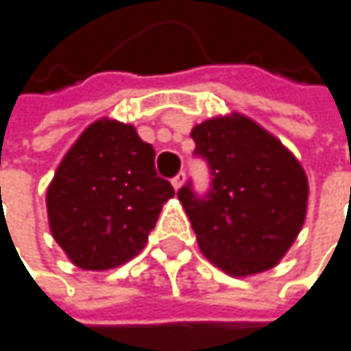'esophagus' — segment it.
Returning <instances> with one entry per match:
<instances>
[{"label": "esophagus", "mask_w": 351, "mask_h": 351, "mask_svg": "<svg viewBox=\"0 0 351 351\" xmlns=\"http://www.w3.org/2000/svg\"><path fill=\"white\" fill-rule=\"evenodd\" d=\"M185 179H187V174H185V172L181 170V172L177 174V177L172 179V187H174V189H181V187L185 185Z\"/></svg>", "instance_id": "1"}]
</instances>
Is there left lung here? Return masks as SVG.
<instances>
[{
    "label": "left lung",
    "mask_w": 351,
    "mask_h": 351,
    "mask_svg": "<svg viewBox=\"0 0 351 351\" xmlns=\"http://www.w3.org/2000/svg\"><path fill=\"white\" fill-rule=\"evenodd\" d=\"M195 158L210 168V189L189 181L179 199L204 256L233 277L264 272L295 241L308 179L283 143L245 116L210 118L191 131Z\"/></svg>",
    "instance_id": "1"
}]
</instances>
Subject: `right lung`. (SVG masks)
Here are the masks:
<instances>
[{
  "label": "right lung",
  "mask_w": 351,
  "mask_h": 351,
  "mask_svg": "<svg viewBox=\"0 0 351 351\" xmlns=\"http://www.w3.org/2000/svg\"><path fill=\"white\" fill-rule=\"evenodd\" d=\"M154 160L156 149L116 120L93 122L68 149L47 189V216L53 239L77 266L108 270L145 247L174 195Z\"/></svg>",
  "instance_id": "1"
}]
</instances>
